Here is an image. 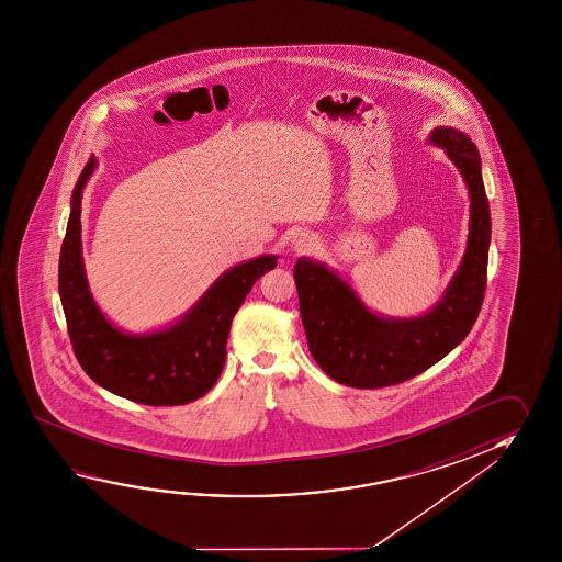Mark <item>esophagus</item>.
<instances>
[{"instance_id":"34e87169","label":"esophagus","mask_w":562,"mask_h":562,"mask_svg":"<svg viewBox=\"0 0 562 562\" xmlns=\"http://www.w3.org/2000/svg\"><path fill=\"white\" fill-rule=\"evenodd\" d=\"M317 237L313 235V233H297L294 239H292V249L295 252H310V250L315 249L317 247Z\"/></svg>"}]
</instances>
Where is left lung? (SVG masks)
<instances>
[{"instance_id": "8db88e82", "label": "left lung", "mask_w": 562, "mask_h": 562, "mask_svg": "<svg viewBox=\"0 0 562 562\" xmlns=\"http://www.w3.org/2000/svg\"><path fill=\"white\" fill-rule=\"evenodd\" d=\"M429 143L445 148L470 195L464 257L429 312L419 317L378 315L331 268L307 257L295 262L307 347L323 372L345 386H394L422 374L462 342L479 317L492 237L479 148L454 127H435Z\"/></svg>"}]
</instances>
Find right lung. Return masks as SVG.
Here are the masks:
<instances>
[{
  "instance_id": "1",
  "label": "right lung",
  "mask_w": 562,
  "mask_h": 562,
  "mask_svg": "<svg viewBox=\"0 0 562 562\" xmlns=\"http://www.w3.org/2000/svg\"><path fill=\"white\" fill-rule=\"evenodd\" d=\"M95 158L78 178L58 262V292L76 359L98 386L145 405H184L205 396L225 364L231 322L252 284L277 267L262 255L217 278L178 322L158 331H121L95 304L82 258V192Z\"/></svg>"
}]
</instances>
